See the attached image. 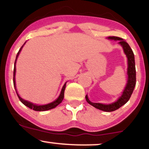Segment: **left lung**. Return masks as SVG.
I'll use <instances>...</instances> for the list:
<instances>
[{
    "mask_svg": "<svg viewBox=\"0 0 149 149\" xmlns=\"http://www.w3.org/2000/svg\"><path fill=\"white\" fill-rule=\"evenodd\" d=\"M109 39H112V40H119L118 43L122 45L123 47L124 52L125 53L126 56L127 57L128 60V68H127V75H128V80L127 85L125 88L123 93L122 96L119 98L117 102H114L111 104H102L100 103H92L88 100V96H85V99L90 105L93 106L96 109H100V110L104 111L107 112H111L117 110L125 104L128 102V100L130 98L132 94L133 90H134L135 85H136V69H135V61H134V55L133 53L132 49L130 47L129 44L127 42L123 40L121 38L116 36H110Z\"/></svg>",
    "mask_w": 149,
    "mask_h": 149,
    "instance_id": "left-lung-1",
    "label": "left lung"
}]
</instances>
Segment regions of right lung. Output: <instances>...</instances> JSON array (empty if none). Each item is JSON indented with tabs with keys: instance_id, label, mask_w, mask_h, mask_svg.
Listing matches in <instances>:
<instances>
[{
	"instance_id": "obj_1",
	"label": "right lung",
	"mask_w": 149,
	"mask_h": 149,
	"mask_svg": "<svg viewBox=\"0 0 149 149\" xmlns=\"http://www.w3.org/2000/svg\"><path fill=\"white\" fill-rule=\"evenodd\" d=\"M24 45L22 46L21 48L19 49V52H17V54L16 59H15V61L14 72H13V84H14V87H15V90H16L17 95L19 99V100L21 101V102H22V104H24L25 106H26L27 107H29L31 109H33V110H34V111H47V110H49V109H54V108H55L56 107H57V106L59 105V104H60L61 102H62L63 99H64V90H65V88H66V83H65V84L64 85V86H63L60 95H59V97H58L57 100L54 101V102H52V103L48 104H46V105H42V106L36 105V104H33L31 103V102H27V101L24 100L23 99H22L21 97L19 96V95L17 94V90H16V86H15V72H16V66H15V64H16V61H17V59L18 56H19V54L20 51L22 50V47H23Z\"/></svg>"
}]
</instances>
